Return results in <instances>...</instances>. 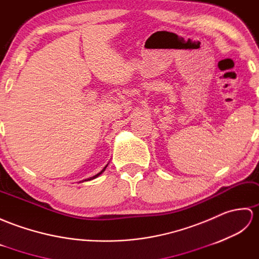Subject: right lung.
<instances>
[{
	"label": "right lung",
	"mask_w": 259,
	"mask_h": 259,
	"mask_svg": "<svg viewBox=\"0 0 259 259\" xmlns=\"http://www.w3.org/2000/svg\"><path fill=\"white\" fill-rule=\"evenodd\" d=\"M106 166H107V165H106ZM106 166H105V167H104V169H103L102 171H100V173H99V174H96V175H95V176H93V177H90V178H88V180H85V181H91V180H94V178H96L97 176H99V175H101V174L103 173V171H104V170H105V168H106Z\"/></svg>",
	"instance_id": "1"
}]
</instances>
